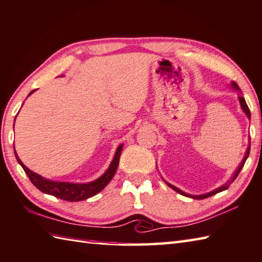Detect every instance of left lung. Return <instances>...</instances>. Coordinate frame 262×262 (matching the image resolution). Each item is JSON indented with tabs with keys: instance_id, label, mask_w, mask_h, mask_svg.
<instances>
[{
	"instance_id": "obj_1",
	"label": "left lung",
	"mask_w": 262,
	"mask_h": 262,
	"mask_svg": "<svg viewBox=\"0 0 262 262\" xmlns=\"http://www.w3.org/2000/svg\"><path fill=\"white\" fill-rule=\"evenodd\" d=\"M231 88L232 89H235V90H239V87H238V84H237L236 82H234L232 81L231 82ZM238 99H239V103H241V106H242V108H243V111L245 112V115H246V117L247 118H251V112H250V108H249V106H247V104H246V102H245V98L242 96V95H239L238 96ZM250 147H251V144H249V147H247V150H246V152H245V156H244V158H243V160H242V163H241V165L238 166V168H237L236 170H235V174H234V177L231 178V180L230 181H228L227 183H225L223 185H221V187H219V188H216L215 190H213V191H211V192H208V193H205V194H199V196H192V194H189V193H185V192H183L182 190H180L179 188H177V187H174V185H172L170 183H167L168 184V187H170L172 188L173 190H175V191L177 192H179V193H181V194H183V196H187V197H190V198H193V199H204V198H207V197H211V196H213V194H215V193H217V192H221V191H223V190H226V189H228L229 188V185L234 182L235 181V179L238 177V174H239V172H241V169L243 168V166H244V164H245V161H246V159H247V157H249V155H250Z\"/></svg>"
}]
</instances>
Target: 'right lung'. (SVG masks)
<instances>
[{"label": "right lung", "instance_id": "add662e5", "mask_svg": "<svg viewBox=\"0 0 262 262\" xmlns=\"http://www.w3.org/2000/svg\"><path fill=\"white\" fill-rule=\"evenodd\" d=\"M34 92L35 90H32L30 95ZM30 95H28V96H30ZM122 146H123L122 144L118 146L116 155L113 157L112 163L110 164V166H108L106 172L104 173L101 178H98L97 180H95L93 182H89V183L56 182V181L47 180L45 178H42L41 175L32 172L31 169H28L26 166L21 163V160L19 159L16 151H15V155H16L17 161L20 164L23 169L25 170L28 179L31 180V182L34 184L40 191L51 194V196H55L57 198L64 199V201H68V202H80V201H84V199L93 197L95 194H97L99 191H102V190L106 187L107 183L112 180V178L115 177L118 165H119V159H120Z\"/></svg>", "mask_w": 262, "mask_h": 262}]
</instances>
